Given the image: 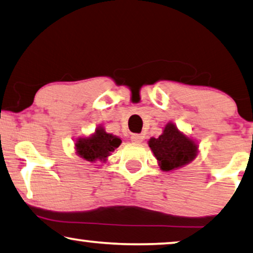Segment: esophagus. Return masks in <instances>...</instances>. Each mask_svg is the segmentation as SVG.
<instances>
[{"mask_svg":"<svg viewBox=\"0 0 253 253\" xmlns=\"http://www.w3.org/2000/svg\"><path fill=\"white\" fill-rule=\"evenodd\" d=\"M130 140L131 142H134V143H141V142L143 141V136H142L141 134H133L130 136Z\"/></svg>","mask_w":253,"mask_h":253,"instance_id":"esophagus-1","label":"esophagus"}]
</instances>
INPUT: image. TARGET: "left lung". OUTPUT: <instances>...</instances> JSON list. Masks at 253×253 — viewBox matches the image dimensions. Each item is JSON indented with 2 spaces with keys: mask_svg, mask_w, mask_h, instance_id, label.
I'll use <instances>...</instances> for the list:
<instances>
[{
  "mask_svg": "<svg viewBox=\"0 0 253 253\" xmlns=\"http://www.w3.org/2000/svg\"><path fill=\"white\" fill-rule=\"evenodd\" d=\"M151 151L157 158L159 167L165 172L182 167L196 158L198 147L196 142L169 123L159 137H151L148 142Z\"/></svg>",
  "mask_w": 253,
  "mask_h": 253,
  "instance_id": "8db88e82",
  "label": "left lung"
}]
</instances>
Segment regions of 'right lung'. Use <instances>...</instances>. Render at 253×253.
<instances>
[{
  "instance_id": "1",
  "label": "right lung",
  "mask_w": 253,
  "mask_h": 253,
  "mask_svg": "<svg viewBox=\"0 0 253 253\" xmlns=\"http://www.w3.org/2000/svg\"><path fill=\"white\" fill-rule=\"evenodd\" d=\"M120 143L122 140L118 136L106 133L103 127H97L95 133L90 136L78 138L76 151L79 157L90 163L96 161L105 162L110 154L115 151Z\"/></svg>"
}]
</instances>
